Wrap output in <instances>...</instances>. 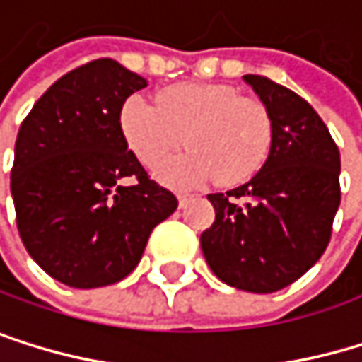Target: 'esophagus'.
<instances>
[{
  "label": "esophagus",
  "instance_id": "34e87169",
  "mask_svg": "<svg viewBox=\"0 0 362 362\" xmlns=\"http://www.w3.org/2000/svg\"><path fill=\"white\" fill-rule=\"evenodd\" d=\"M177 196H179V203H181V207H183V205L189 201V198H192V194H189V192H179Z\"/></svg>",
  "mask_w": 362,
  "mask_h": 362
}]
</instances>
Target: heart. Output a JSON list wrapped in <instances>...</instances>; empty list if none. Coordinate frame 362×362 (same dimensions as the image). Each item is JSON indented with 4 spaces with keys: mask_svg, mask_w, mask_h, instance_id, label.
<instances>
[{
    "mask_svg": "<svg viewBox=\"0 0 362 362\" xmlns=\"http://www.w3.org/2000/svg\"><path fill=\"white\" fill-rule=\"evenodd\" d=\"M120 132L146 168H157L177 148L181 157L159 168V177L189 185L216 177L222 185L250 179L272 144V120L265 105L240 97L230 86L183 81L159 93L157 105L129 97L120 110Z\"/></svg>",
    "mask_w": 362,
    "mask_h": 362,
    "instance_id": "obj_1",
    "label": "heart"
}]
</instances>
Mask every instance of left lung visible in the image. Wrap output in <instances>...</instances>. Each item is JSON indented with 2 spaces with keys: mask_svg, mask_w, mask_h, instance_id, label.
I'll return each mask as SVG.
<instances>
[{
  "mask_svg": "<svg viewBox=\"0 0 362 362\" xmlns=\"http://www.w3.org/2000/svg\"><path fill=\"white\" fill-rule=\"evenodd\" d=\"M244 81L272 120V146L248 183L207 196L216 220L201 248L222 283L272 293L324 255L341 203V159L324 120L300 95L263 75Z\"/></svg>",
  "mask_w": 362,
  "mask_h": 362,
  "instance_id": "obj_1",
  "label": "left lung"
}]
</instances>
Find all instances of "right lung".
<instances>
[{
	"label": "right lung",
	"mask_w": 362,
	"mask_h": 362,
	"mask_svg": "<svg viewBox=\"0 0 362 362\" xmlns=\"http://www.w3.org/2000/svg\"><path fill=\"white\" fill-rule=\"evenodd\" d=\"M144 86L116 60H93L60 77L21 122L10 170L16 226L30 257L69 287L132 274L151 230L179 205L120 132L124 101Z\"/></svg>",
	"instance_id": "right-lung-1"
}]
</instances>
